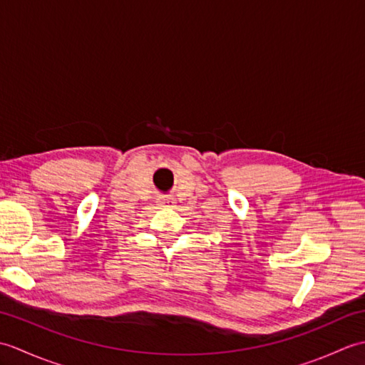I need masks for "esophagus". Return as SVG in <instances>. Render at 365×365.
Wrapping results in <instances>:
<instances>
[{"label":"esophagus","instance_id":"34e87169","mask_svg":"<svg viewBox=\"0 0 365 365\" xmlns=\"http://www.w3.org/2000/svg\"><path fill=\"white\" fill-rule=\"evenodd\" d=\"M160 204H161L163 207H173V205H174V199H173V197H163V199L160 200Z\"/></svg>","mask_w":365,"mask_h":365}]
</instances>
